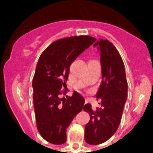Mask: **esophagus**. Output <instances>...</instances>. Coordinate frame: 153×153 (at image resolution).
<instances>
[{"instance_id": "obj_1", "label": "esophagus", "mask_w": 153, "mask_h": 153, "mask_svg": "<svg viewBox=\"0 0 153 153\" xmlns=\"http://www.w3.org/2000/svg\"><path fill=\"white\" fill-rule=\"evenodd\" d=\"M88 102H89V99H88V98H85V103H86V104H87Z\"/></svg>"}]
</instances>
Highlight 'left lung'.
<instances>
[{"mask_svg":"<svg viewBox=\"0 0 153 153\" xmlns=\"http://www.w3.org/2000/svg\"><path fill=\"white\" fill-rule=\"evenodd\" d=\"M93 47H98L101 55L102 81L96 97L101 99V107L93 110L91 104L84 106L90 116L84 138L89 144L98 145L107 141L118 129L128 87L124 62L115 46L108 40L100 39Z\"/></svg>","mask_w":153,"mask_h":153,"instance_id":"1","label":"left lung"}]
</instances>
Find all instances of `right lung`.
Instances as JSON below:
<instances>
[{"label":"right lung","instance_id":"obj_1","mask_svg":"<svg viewBox=\"0 0 153 153\" xmlns=\"http://www.w3.org/2000/svg\"><path fill=\"white\" fill-rule=\"evenodd\" d=\"M96 39L89 35L72 36L57 40L40 56L32 81L33 103L38 130L53 144L67 141V127L84 108L85 101L76 91L72 96L66 94V81L72 63Z\"/></svg>","mask_w":153,"mask_h":153}]
</instances>
